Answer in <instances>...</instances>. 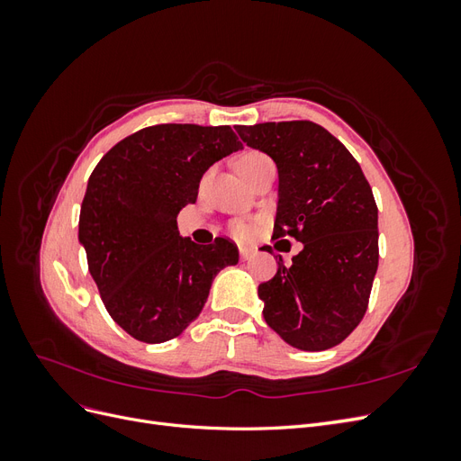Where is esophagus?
I'll return each instance as SVG.
<instances>
[{"label":"esophagus","instance_id":"obj_1","mask_svg":"<svg viewBox=\"0 0 461 461\" xmlns=\"http://www.w3.org/2000/svg\"><path fill=\"white\" fill-rule=\"evenodd\" d=\"M239 254H240V259H249L254 256V248L249 246H239Z\"/></svg>","mask_w":461,"mask_h":461}]
</instances>
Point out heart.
Instances as JSON below:
<instances>
[{
	"label": "heart",
	"mask_w": 461,
	"mask_h": 461,
	"mask_svg": "<svg viewBox=\"0 0 461 461\" xmlns=\"http://www.w3.org/2000/svg\"><path fill=\"white\" fill-rule=\"evenodd\" d=\"M267 163H271V159L265 156V153L252 149V151H244L242 156L236 159V169H239V173L244 178H249L254 173H258L263 165H267ZM232 230H234L236 236H246L249 232V225H248V222L239 221V222H234V225H232Z\"/></svg>",
	"instance_id": "heart-1"
}]
</instances>
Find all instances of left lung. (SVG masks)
Listing matches in <instances>:
<instances>
[{
    "instance_id": "obj_1",
    "label": "left lung",
    "mask_w": 461,
    "mask_h": 461,
    "mask_svg": "<svg viewBox=\"0 0 461 461\" xmlns=\"http://www.w3.org/2000/svg\"><path fill=\"white\" fill-rule=\"evenodd\" d=\"M278 169L273 239H294L302 252L261 283L267 325L305 352L340 344L364 319L379 267V209L359 163L312 121L236 127ZM269 252V249H267Z\"/></svg>"
}]
</instances>
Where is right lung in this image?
Wrapping results in <instances>:
<instances>
[{
	"mask_svg": "<svg viewBox=\"0 0 461 461\" xmlns=\"http://www.w3.org/2000/svg\"><path fill=\"white\" fill-rule=\"evenodd\" d=\"M240 148L227 124H153L92 171L78 240L107 313L132 339L178 337L202 313L215 275L239 263V248L222 236L209 246L180 239L176 215L196 202L209 167Z\"/></svg>",
	"mask_w": 461,
	"mask_h": 461,
	"instance_id": "obj_1",
	"label": "right lung"
}]
</instances>
